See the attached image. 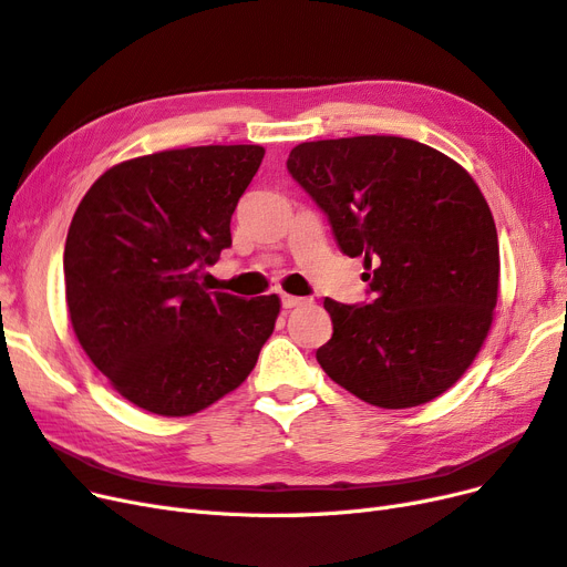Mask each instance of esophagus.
<instances>
[{
  "mask_svg": "<svg viewBox=\"0 0 567 567\" xmlns=\"http://www.w3.org/2000/svg\"><path fill=\"white\" fill-rule=\"evenodd\" d=\"M281 302H284L286 310H293V307H300V305H307V302H310V298H298V296H288V293H284V296H281Z\"/></svg>",
  "mask_w": 567,
  "mask_h": 567,
  "instance_id": "1",
  "label": "esophagus"
}]
</instances>
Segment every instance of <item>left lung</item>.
Listing matches in <instances>:
<instances>
[{"mask_svg": "<svg viewBox=\"0 0 567 567\" xmlns=\"http://www.w3.org/2000/svg\"><path fill=\"white\" fill-rule=\"evenodd\" d=\"M286 165L340 250L364 257L373 293L362 307L323 300L333 336L317 362L373 406L440 398L483 348L499 296V238L480 186L444 153L390 134L302 142Z\"/></svg>", "mask_w": 567, "mask_h": 567, "instance_id": "left-lung-1", "label": "left lung"}]
</instances>
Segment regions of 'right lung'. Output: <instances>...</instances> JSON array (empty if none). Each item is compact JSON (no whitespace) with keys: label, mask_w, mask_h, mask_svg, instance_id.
<instances>
[{"label":"right lung","mask_w":567,"mask_h":567,"mask_svg":"<svg viewBox=\"0 0 567 567\" xmlns=\"http://www.w3.org/2000/svg\"><path fill=\"white\" fill-rule=\"evenodd\" d=\"M265 158L257 144L188 146L109 167L65 238L75 338L111 388L158 416H192L241 385L281 312L279 296L198 284L231 246V215Z\"/></svg>","instance_id":"right-lung-1"}]
</instances>
